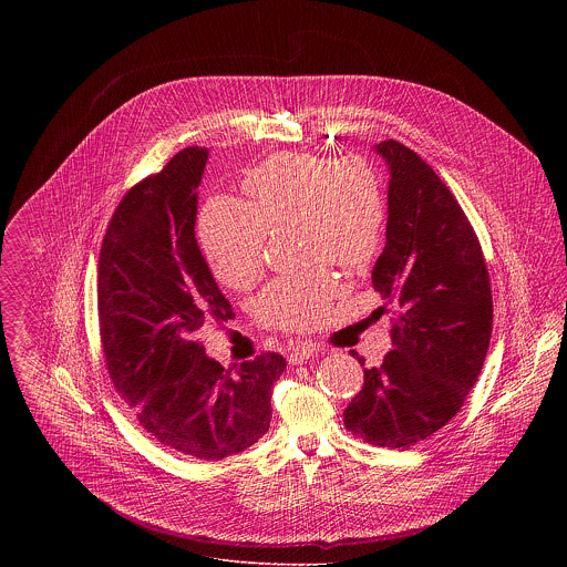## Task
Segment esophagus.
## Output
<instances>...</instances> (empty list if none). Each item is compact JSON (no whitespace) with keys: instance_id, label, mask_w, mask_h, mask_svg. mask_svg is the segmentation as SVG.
<instances>
[{"instance_id":"obj_1","label":"esophagus","mask_w":567,"mask_h":567,"mask_svg":"<svg viewBox=\"0 0 567 567\" xmlns=\"http://www.w3.org/2000/svg\"><path fill=\"white\" fill-rule=\"evenodd\" d=\"M315 347L312 344H306V342H301V344H297V347H292L290 349V355H288V360H290V364H301V362H306V360H310L312 355H315Z\"/></svg>"}]
</instances>
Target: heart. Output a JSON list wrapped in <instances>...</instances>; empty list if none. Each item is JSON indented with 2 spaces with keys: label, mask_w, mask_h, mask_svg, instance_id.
<instances>
[{
  "label": "heart",
  "mask_w": 567,
  "mask_h": 567,
  "mask_svg": "<svg viewBox=\"0 0 567 567\" xmlns=\"http://www.w3.org/2000/svg\"><path fill=\"white\" fill-rule=\"evenodd\" d=\"M248 203L216 196L198 218V240L214 277L234 290L250 286L264 261L268 231L299 227L308 261H331L355 272L378 257L386 227V196L378 167L360 155L329 159L279 153L244 178ZM336 279L319 266L272 281L257 299V317L270 327L301 331L321 323Z\"/></svg>",
  "instance_id": "obj_1"
}]
</instances>
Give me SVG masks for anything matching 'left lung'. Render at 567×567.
Returning a JSON list of instances; mask_svg holds the SVG:
<instances>
[{
	"instance_id": "obj_1",
	"label": "left lung",
	"mask_w": 567,
	"mask_h": 567,
	"mask_svg": "<svg viewBox=\"0 0 567 567\" xmlns=\"http://www.w3.org/2000/svg\"><path fill=\"white\" fill-rule=\"evenodd\" d=\"M375 151L391 181L386 246L371 279L386 301L375 312L395 308V349L364 369V386L342 414L371 445L410 447L456 416L483 371L491 281L478 236L439 174L395 140Z\"/></svg>"
}]
</instances>
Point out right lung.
Masks as SVG:
<instances>
[{"instance_id":"1","label":"right lung","mask_w":567,"mask_h":567,"mask_svg":"<svg viewBox=\"0 0 567 567\" xmlns=\"http://www.w3.org/2000/svg\"><path fill=\"white\" fill-rule=\"evenodd\" d=\"M205 163L207 148H183L124 194L100 248L97 319L140 425L178 454L223 461L268 432L286 360L268 351L225 369L205 355L200 329L236 317L194 236Z\"/></svg>"}]
</instances>
